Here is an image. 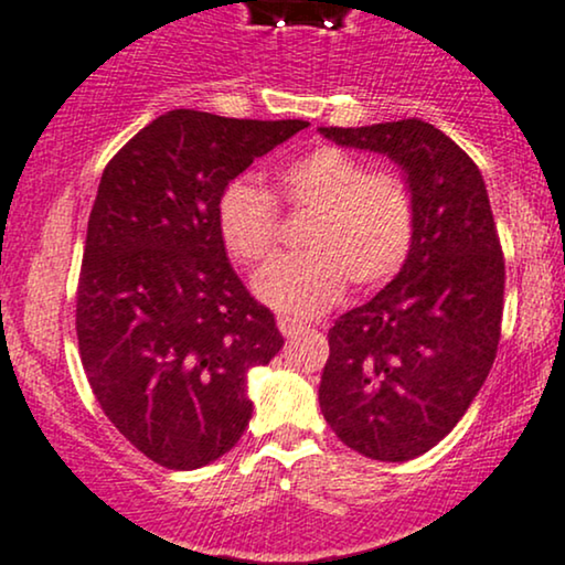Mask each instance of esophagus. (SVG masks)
Masks as SVG:
<instances>
[{
	"instance_id": "obj_1",
	"label": "esophagus",
	"mask_w": 565,
	"mask_h": 565,
	"mask_svg": "<svg viewBox=\"0 0 565 565\" xmlns=\"http://www.w3.org/2000/svg\"><path fill=\"white\" fill-rule=\"evenodd\" d=\"M277 328H280V333L285 338H296L303 333V324L294 320V317H277Z\"/></svg>"
}]
</instances>
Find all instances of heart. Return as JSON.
I'll use <instances>...</instances> for the list:
<instances>
[{"label":"heart","mask_w":565,"mask_h":565,"mask_svg":"<svg viewBox=\"0 0 565 565\" xmlns=\"http://www.w3.org/2000/svg\"><path fill=\"white\" fill-rule=\"evenodd\" d=\"M282 203L311 214L303 230L307 254L269 264L256 277V296L285 315L311 317L330 309L347 290H375L404 269L415 245L417 203L396 171H370L362 158L320 145L277 171L275 195L248 179L218 192L216 230L227 254L258 267L280 243Z\"/></svg>","instance_id":"b5f03b06"}]
</instances>
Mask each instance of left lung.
Returning <instances> with one entry per match:
<instances>
[{
  "instance_id": "obj_1",
  "label": "left lung",
  "mask_w": 565,
  "mask_h": 565,
  "mask_svg": "<svg viewBox=\"0 0 565 565\" xmlns=\"http://www.w3.org/2000/svg\"><path fill=\"white\" fill-rule=\"evenodd\" d=\"M386 152L417 203L413 254L373 301L330 328L320 407L347 447L381 462L428 452L487 381L502 333L505 258L479 166L426 121L322 126Z\"/></svg>"
}]
</instances>
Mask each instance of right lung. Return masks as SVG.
<instances>
[{
	"mask_svg": "<svg viewBox=\"0 0 565 565\" xmlns=\"http://www.w3.org/2000/svg\"><path fill=\"white\" fill-rule=\"evenodd\" d=\"M307 126L169 110L105 166L78 271V354L103 413L158 466L230 452L254 413L248 370L282 349L230 267L216 201Z\"/></svg>",
	"mask_w": 565,
	"mask_h": 565,
	"instance_id": "1",
	"label": "right lung"
}]
</instances>
